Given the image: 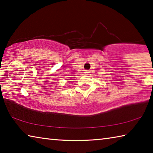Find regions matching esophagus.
Returning <instances> with one entry per match:
<instances>
[{"label":"esophagus","instance_id":"34e87169","mask_svg":"<svg viewBox=\"0 0 153 153\" xmlns=\"http://www.w3.org/2000/svg\"><path fill=\"white\" fill-rule=\"evenodd\" d=\"M88 74H89V71H85V74H86V75H88Z\"/></svg>","mask_w":153,"mask_h":153}]
</instances>
